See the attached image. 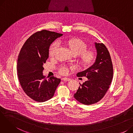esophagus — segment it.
Segmentation results:
<instances>
[{
    "label": "esophagus",
    "instance_id": "34e87169",
    "mask_svg": "<svg viewBox=\"0 0 133 133\" xmlns=\"http://www.w3.org/2000/svg\"><path fill=\"white\" fill-rule=\"evenodd\" d=\"M62 80L64 81H69L71 80V79L68 78H62Z\"/></svg>",
    "mask_w": 133,
    "mask_h": 133
}]
</instances>
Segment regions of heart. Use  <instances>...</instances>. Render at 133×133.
<instances>
[{
    "mask_svg": "<svg viewBox=\"0 0 133 133\" xmlns=\"http://www.w3.org/2000/svg\"><path fill=\"white\" fill-rule=\"evenodd\" d=\"M70 48L72 53L76 55H81V62L84 65H88L92 62L94 59V55L91 51L85 52L86 50V45L84 42L79 39H71L62 41ZM60 46L58 41H56L52 44L50 48V55L53 57L57 53ZM59 72L62 74H66L68 72V68L62 66L59 68Z\"/></svg>",
    "mask_w": 133,
    "mask_h": 133,
    "instance_id": "1",
    "label": "heart"
}]
</instances>
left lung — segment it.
Instances as JSON below:
<instances>
[{
  "label": "left lung",
  "mask_w": 133,
  "mask_h": 133,
  "mask_svg": "<svg viewBox=\"0 0 133 133\" xmlns=\"http://www.w3.org/2000/svg\"><path fill=\"white\" fill-rule=\"evenodd\" d=\"M96 56L94 64L76 74L86 76L87 81L81 85L74 94L79 102L89 105L99 101L108 90L113 79V69L109 53L102 43H94Z\"/></svg>",
  "instance_id": "left-lung-1"
}]
</instances>
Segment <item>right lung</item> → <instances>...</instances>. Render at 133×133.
Listing matches in <instances>:
<instances>
[{
    "mask_svg": "<svg viewBox=\"0 0 133 133\" xmlns=\"http://www.w3.org/2000/svg\"><path fill=\"white\" fill-rule=\"evenodd\" d=\"M62 34L43 30L28 39L20 51L17 74L25 93L34 101L42 102L51 99L61 80L54 76L46 79L43 64L48 58L51 44Z\"/></svg>",
    "mask_w": 133,
    "mask_h": 133,
    "instance_id": "add662e5",
    "label": "right lung"
}]
</instances>
